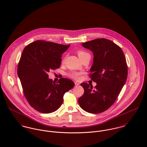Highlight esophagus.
Returning a JSON list of instances; mask_svg holds the SVG:
<instances>
[{
  "label": "esophagus",
  "instance_id": "obj_1",
  "mask_svg": "<svg viewBox=\"0 0 147 147\" xmlns=\"http://www.w3.org/2000/svg\"><path fill=\"white\" fill-rule=\"evenodd\" d=\"M75 85H76V86H78V85H79V83L75 82Z\"/></svg>",
  "mask_w": 147,
  "mask_h": 147
}]
</instances>
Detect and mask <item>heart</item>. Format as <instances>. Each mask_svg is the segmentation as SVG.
Wrapping results in <instances>:
<instances>
[{"instance_id":"1","label":"heart","mask_w":147,"mask_h":147,"mask_svg":"<svg viewBox=\"0 0 147 147\" xmlns=\"http://www.w3.org/2000/svg\"><path fill=\"white\" fill-rule=\"evenodd\" d=\"M78 55L79 57L80 58H82L84 56L88 54V53H85V51H78ZM82 73L81 72H78V71H73L70 73L69 74V77H70L71 78H73L75 80H80L81 79V75H82Z\"/></svg>"}]
</instances>
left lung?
I'll return each instance as SVG.
<instances>
[{"mask_svg": "<svg viewBox=\"0 0 147 147\" xmlns=\"http://www.w3.org/2000/svg\"><path fill=\"white\" fill-rule=\"evenodd\" d=\"M82 45L93 52L90 77L97 85L93 90L92 85L81 83L84 93L78 103L88 113H101L114 104L125 85L127 77L126 59L122 49L108 39L96 38Z\"/></svg>", "mask_w": 147, "mask_h": 147, "instance_id": "left-lung-1", "label": "left lung"}]
</instances>
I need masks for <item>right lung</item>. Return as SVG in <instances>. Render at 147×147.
I'll return each mask as SVG.
<instances>
[{
	"label": "right lung",
	"mask_w": 147,
	"mask_h": 147,
	"mask_svg": "<svg viewBox=\"0 0 147 147\" xmlns=\"http://www.w3.org/2000/svg\"><path fill=\"white\" fill-rule=\"evenodd\" d=\"M70 45L37 40L25 47L17 69L24 95L36 111L48 114L62 105L63 95L74 86L73 81L62 78L55 84L48 73L59 68L62 55Z\"/></svg>",
	"instance_id": "right-lung-1"
}]
</instances>
